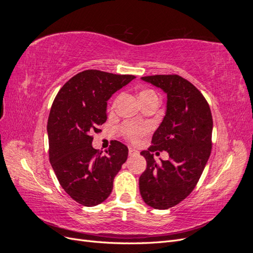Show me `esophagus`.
Wrapping results in <instances>:
<instances>
[{"label":"esophagus","instance_id":"1","mask_svg":"<svg viewBox=\"0 0 253 253\" xmlns=\"http://www.w3.org/2000/svg\"><path fill=\"white\" fill-rule=\"evenodd\" d=\"M128 155H129V156H136V155H138V151H136V150L133 149V148H129V149H128Z\"/></svg>","mask_w":253,"mask_h":253}]
</instances>
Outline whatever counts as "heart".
Wrapping results in <instances>:
<instances>
[{"instance_id":"obj_1","label":"heart","mask_w":253,"mask_h":253,"mask_svg":"<svg viewBox=\"0 0 253 253\" xmlns=\"http://www.w3.org/2000/svg\"><path fill=\"white\" fill-rule=\"evenodd\" d=\"M151 97H157V95L154 90L150 89V88L141 90L139 94V98L141 101L145 100V99H148V98H151ZM116 102H117V100L114 101L113 109L116 106ZM121 131L127 140L135 142L138 140L141 136H143L149 131V126L145 125H136V124H133V122H126V124L122 126Z\"/></svg>"}]
</instances>
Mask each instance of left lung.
Returning a JSON list of instances; mask_svg holds the SVG:
<instances>
[{"mask_svg": "<svg viewBox=\"0 0 253 253\" xmlns=\"http://www.w3.org/2000/svg\"><path fill=\"white\" fill-rule=\"evenodd\" d=\"M141 79L164 89L168 96L166 116L152 137V145L140 153L147 160V169L139 177L144 203L165 210L189 196L201 178L212 149V114L201 91L178 75ZM155 150H167L169 159L156 163L150 153Z\"/></svg>", "mask_w": 253, "mask_h": 253, "instance_id": "1", "label": "left lung"}]
</instances>
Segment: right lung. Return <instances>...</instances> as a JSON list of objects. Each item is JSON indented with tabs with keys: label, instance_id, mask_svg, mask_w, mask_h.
<instances>
[{
	"label": "right lung",
	"instance_id": "1",
	"mask_svg": "<svg viewBox=\"0 0 253 253\" xmlns=\"http://www.w3.org/2000/svg\"><path fill=\"white\" fill-rule=\"evenodd\" d=\"M135 78L86 70L68 80L52 102L47 121L49 162L61 187L74 201L94 207L113 190L128 149L112 140L105 154L91 147L93 134L108 119L106 101Z\"/></svg>",
	"mask_w": 253,
	"mask_h": 253
}]
</instances>
